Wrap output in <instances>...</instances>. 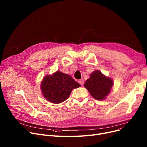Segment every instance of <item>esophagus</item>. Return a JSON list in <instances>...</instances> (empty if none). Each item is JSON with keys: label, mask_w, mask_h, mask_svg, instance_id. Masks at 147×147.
I'll return each instance as SVG.
<instances>
[{"label": "esophagus", "mask_w": 147, "mask_h": 147, "mask_svg": "<svg viewBox=\"0 0 147 147\" xmlns=\"http://www.w3.org/2000/svg\"><path fill=\"white\" fill-rule=\"evenodd\" d=\"M78 82L81 84V85H83V84H84V80L83 79H80V80H79Z\"/></svg>", "instance_id": "obj_1"}]
</instances>
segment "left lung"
I'll list each match as a JSON object with an SVG mask.
<instances>
[{
    "mask_svg": "<svg viewBox=\"0 0 147 147\" xmlns=\"http://www.w3.org/2000/svg\"><path fill=\"white\" fill-rule=\"evenodd\" d=\"M113 80L99 70L92 72L84 84V87L90 95L96 100H104L109 95L113 86Z\"/></svg>",
    "mask_w": 147,
    "mask_h": 147,
    "instance_id": "1",
    "label": "left lung"
}]
</instances>
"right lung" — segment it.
I'll use <instances>...</instances> for the list:
<instances>
[{"mask_svg":"<svg viewBox=\"0 0 147 147\" xmlns=\"http://www.w3.org/2000/svg\"><path fill=\"white\" fill-rule=\"evenodd\" d=\"M80 86L71 76L58 70L51 75L44 77L40 89L43 97L47 101L53 104H59L69 98L73 89Z\"/></svg>","mask_w":147,"mask_h":147,"instance_id":"right-lung-1","label":"right lung"}]
</instances>
